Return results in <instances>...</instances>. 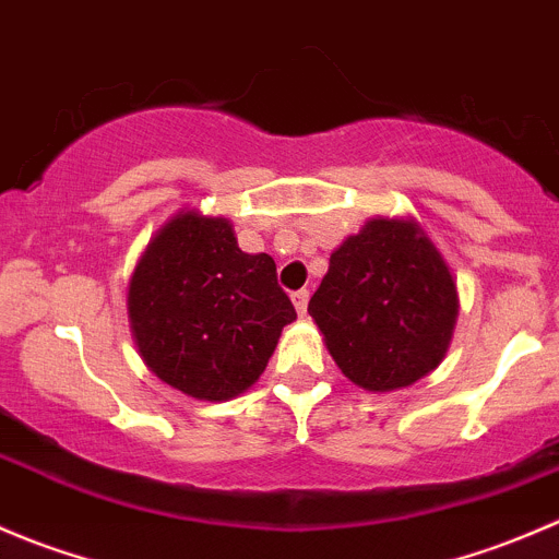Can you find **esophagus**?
<instances>
[{"mask_svg": "<svg viewBox=\"0 0 559 559\" xmlns=\"http://www.w3.org/2000/svg\"><path fill=\"white\" fill-rule=\"evenodd\" d=\"M308 289H300V292H295V295H292V302H295V308H297V313L300 316H306V311H308Z\"/></svg>", "mask_w": 559, "mask_h": 559, "instance_id": "34e87169", "label": "esophagus"}]
</instances>
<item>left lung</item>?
Listing matches in <instances>:
<instances>
[{"label":"left lung","mask_w":559,"mask_h":559,"mask_svg":"<svg viewBox=\"0 0 559 559\" xmlns=\"http://www.w3.org/2000/svg\"><path fill=\"white\" fill-rule=\"evenodd\" d=\"M308 313L354 386L394 392L443 362L460 295L414 216H373L332 251Z\"/></svg>","instance_id":"left-lung-1"}]
</instances>
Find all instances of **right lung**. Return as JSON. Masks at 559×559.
I'll list each match as a JSON object with an SVG mask.
<instances>
[{"label":"right lung","mask_w":559,"mask_h":559,"mask_svg":"<svg viewBox=\"0 0 559 559\" xmlns=\"http://www.w3.org/2000/svg\"><path fill=\"white\" fill-rule=\"evenodd\" d=\"M127 313L145 368L207 403L257 384L297 319L273 257L240 251L233 222L197 207L175 213L140 253Z\"/></svg>","instance_id":"add662e5"}]
</instances>
